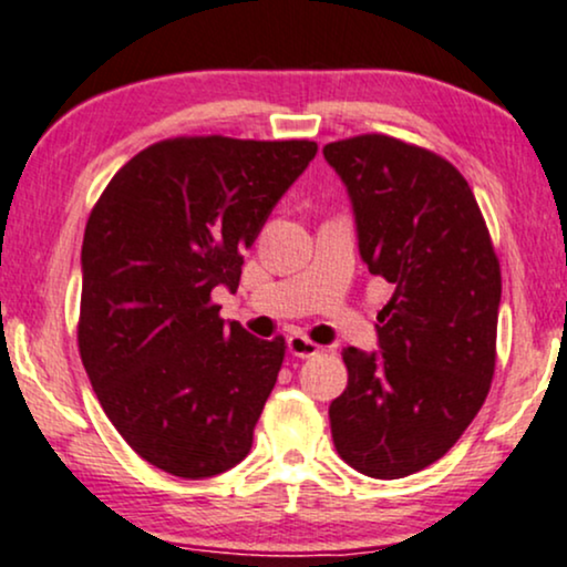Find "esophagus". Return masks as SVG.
Returning <instances> with one entry per match:
<instances>
[{
  "instance_id": "obj_1",
  "label": "esophagus",
  "mask_w": 567,
  "mask_h": 567,
  "mask_svg": "<svg viewBox=\"0 0 567 567\" xmlns=\"http://www.w3.org/2000/svg\"><path fill=\"white\" fill-rule=\"evenodd\" d=\"M321 350H323L321 344L310 342V339L305 334H291L289 337V352L295 358H312V355H318Z\"/></svg>"
}]
</instances>
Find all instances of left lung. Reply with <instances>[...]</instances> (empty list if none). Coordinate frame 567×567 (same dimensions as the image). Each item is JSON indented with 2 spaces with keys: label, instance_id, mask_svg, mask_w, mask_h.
Returning a JSON list of instances; mask_svg holds the SVG:
<instances>
[{
  "label": "left lung",
  "instance_id": "1",
  "mask_svg": "<svg viewBox=\"0 0 567 567\" xmlns=\"http://www.w3.org/2000/svg\"><path fill=\"white\" fill-rule=\"evenodd\" d=\"M348 185L358 249L392 284L379 352L348 348V388L329 405L337 454L377 481L449 454L496 369L502 268L475 193L454 164L390 135L323 145Z\"/></svg>",
  "mask_w": 567,
  "mask_h": 567
}]
</instances>
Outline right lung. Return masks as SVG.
I'll return each mask as SVG.
<instances>
[{
    "instance_id": "add662e5",
    "label": "right lung",
    "mask_w": 567,
    "mask_h": 567,
    "mask_svg": "<svg viewBox=\"0 0 567 567\" xmlns=\"http://www.w3.org/2000/svg\"><path fill=\"white\" fill-rule=\"evenodd\" d=\"M312 140L172 137L132 156L92 206L79 355L105 416L153 467L219 475L249 454L286 339L225 323L244 249L312 162Z\"/></svg>"
}]
</instances>
